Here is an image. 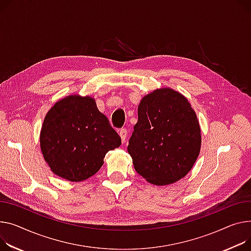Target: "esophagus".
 Wrapping results in <instances>:
<instances>
[{"instance_id":"34e87169","label":"esophagus","mask_w":251,"mask_h":251,"mask_svg":"<svg viewBox=\"0 0 251 251\" xmlns=\"http://www.w3.org/2000/svg\"><path fill=\"white\" fill-rule=\"evenodd\" d=\"M119 135H120V137H121L122 142H123V143H125V142H126V138H127V135H128V132H127V130H126L125 128L121 129V130L119 131Z\"/></svg>"}]
</instances>
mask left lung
I'll use <instances>...</instances> for the list:
<instances>
[{"instance_id": "obj_1", "label": "left lung", "mask_w": 251, "mask_h": 251, "mask_svg": "<svg viewBox=\"0 0 251 251\" xmlns=\"http://www.w3.org/2000/svg\"><path fill=\"white\" fill-rule=\"evenodd\" d=\"M201 143L197 114L185 96L161 88L141 99L127 149L135 171L148 182L166 186L185 177Z\"/></svg>"}]
</instances>
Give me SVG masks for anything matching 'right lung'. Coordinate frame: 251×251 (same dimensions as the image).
<instances>
[{
    "instance_id": "obj_1",
    "label": "right lung",
    "mask_w": 251,
    "mask_h": 251,
    "mask_svg": "<svg viewBox=\"0 0 251 251\" xmlns=\"http://www.w3.org/2000/svg\"><path fill=\"white\" fill-rule=\"evenodd\" d=\"M120 145V136L90 96L59 100L47 112L40 131L44 160L54 175L70 181L94 176L109 150Z\"/></svg>"
}]
</instances>
